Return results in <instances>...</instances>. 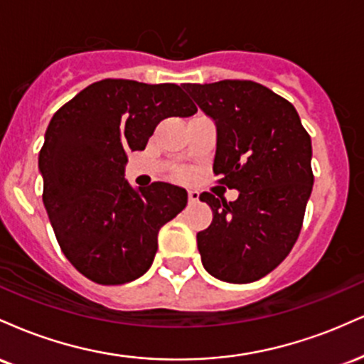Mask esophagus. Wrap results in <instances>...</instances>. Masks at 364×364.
<instances>
[{"mask_svg": "<svg viewBox=\"0 0 364 364\" xmlns=\"http://www.w3.org/2000/svg\"><path fill=\"white\" fill-rule=\"evenodd\" d=\"M200 198V193L196 190H188V200H190V203H195L198 202Z\"/></svg>", "mask_w": 364, "mask_h": 364, "instance_id": "esophagus-1", "label": "esophagus"}]
</instances>
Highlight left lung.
<instances>
[{
    "mask_svg": "<svg viewBox=\"0 0 364 364\" xmlns=\"http://www.w3.org/2000/svg\"><path fill=\"white\" fill-rule=\"evenodd\" d=\"M215 121L214 174L240 191L236 202L200 195L214 212L196 235L205 270L232 284L272 272L298 240L313 188L311 139L289 101L262 83H183Z\"/></svg>",
    "mask_w": 364,
    "mask_h": 364,
    "instance_id": "1",
    "label": "left lung"
}]
</instances>
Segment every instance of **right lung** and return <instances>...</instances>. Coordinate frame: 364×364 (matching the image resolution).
Listing matches in <instances>:
<instances>
[{
  "instance_id": "1",
  "label": "right lung",
  "mask_w": 364,
  "mask_h": 364,
  "mask_svg": "<svg viewBox=\"0 0 364 364\" xmlns=\"http://www.w3.org/2000/svg\"><path fill=\"white\" fill-rule=\"evenodd\" d=\"M196 112L176 83L106 78L54 112L39 169L43 202L70 263L92 282L118 286L152 265L159 229L188 203L183 188L124 179L129 150H144L159 121Z\"/></svg>"
}]
</instances>
